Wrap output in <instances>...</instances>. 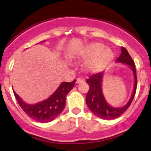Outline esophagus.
Returning a JSON list of instances; mask_svg holds the SVG:
<instances>
[{"label":"esophagus","mask_w":151,"mask_h":151,"mask_svg":"<svg viewBox=\"0 0 151 151\" xmlns=\"http://www.w3.org/2000/svg\"><path fill=\"white\" fill-rule=\"evenodd\" d=\"M84 81H85V80L83 78H77V83H83Z\"/></svg>","instance_id":"obj_1"}]
</instances>
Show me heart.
Here are the masks:
<instances>
[{"label": "heart", "instance_id": "b5f03b06", "mask_svg": "<svg viewBox=\"0 0 151 151\" xmlns=\"http://www.w3.org/2000/svg\"><path fill=\"white\" fill-rule=\"evenodd\" d=\"M72 55L79 59H87L84 67L89 72L102 71L109 66L114 59L113 52L99 42L89 44L77 49Z\"/></svg>", "mask_w": 151, "mask_h": 151}]
</instances>
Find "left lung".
<instances>
[{"label": "left lung", "mask_w": 151, "mask_h": 151, "mask_svg": "<svg viewBox=\"0 0 151 151\" xmlns=\"http://www.w3.org/2000/svg\"><path fill=\"white\" fill-rule=\"evenodd\" d=\"M117 62L129 65L132 68L134 76V87L132 97L129 102L123 107H112L105 100L101 90V82L103 79V72L97 73L90 76L86 80V83L89 85V91L86 95V104L90 110L95 115L104 120H112L118 118L129 107L136 93L137 86V79L135 64L129 53L125 47H121V54L117 58Z\"/></svg>", "instance_id": "left-lung-1"}]
</instances>
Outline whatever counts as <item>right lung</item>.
<instances>
[{
  "instance_id": "right-lung-1",
  "label": "right lung",
  "mask_w": 151,
  "mask_h": 151,
  "mask_svg": "<svg viewBox=\"0 0 151 151\" xmlns=\"http://www.w3.org/2000/svg\"><path fill=\"white\" fill-rule=\"evenodd\" d=\"M75 83L76 80L71 83L63 82L47 99L35 104H26L14 91V94L20 107L30 118L38 122L48 123L55 119L63 112L67 94L74 88Z\"/></svg>"
}]
</instances>
